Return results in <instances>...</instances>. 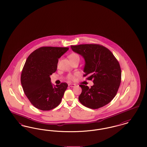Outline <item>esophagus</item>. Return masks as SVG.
<instances>
[{
  "instance_id": "34e87169",
  "label": "esophagus",
  "mask_w": 147,
  "mask_h": 147,
  "mask_svg": "<svg viewBox=\"0 0 147 147\" xmlns=\"http://www.w3.org/2000/svg\"><path fill=\"white\" fill-rule=\"evenodd\" d=\"M70 87H72V88H74V87H75L76 86V85L74 84H69L68 85Z\"/></svg>"
}]
</instances>
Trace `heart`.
<instances>
[{"label": "heart", "instance_id": "b5f03b06", "mask_svg": "<svg viewBox=\"0 0 147 147\" xmlns=\"http://www.w3.org/2000/svg\"><path fill=\"white\" fill-rule=\"evenodd\" d=\"M69 59H70V61H71V60H73V59H76V58H79V55L77 54V53H71V54H70V55L69 56ZM74 76L73 75H72V74H69L68 76V78L69 79H70V80H73V79H74Z\"/></svg>", "mask_w": 147, "mask_h": 147}]
</instances>
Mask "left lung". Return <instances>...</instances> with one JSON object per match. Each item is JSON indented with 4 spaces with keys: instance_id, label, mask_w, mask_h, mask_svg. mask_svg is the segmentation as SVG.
Segmentation results:
<instances>
[{
    "instance_id": "8db88e82",
    "label": "left lung",
    "mask_w": 147,
    "mask_h": 147,
    "mask_svg": "<svg viewBox=\"0 0 147 147\" xmlns=\"http://www.w3.org/2000/svg\"><path fill=\"white\" fill-rule=\"evenodd\" d=\"M72 51L83 57L84 76L93 80L94 85H80L82 92L79 96L82 104L96 109L108 104L115 96L121 80L119 62L112 52L102 46L85 44L71 46Z\"/></svg>"
}]
</instances>
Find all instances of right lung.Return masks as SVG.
I'll list each match as a JSON object with an SVG mask.
<instances>
[{
	"label": "right lung",
	"mask_w": 147,
	"mask_h": 147,
	"mask_svg": "<svg viewBox=\"0 0 147 147\" xmlns=\"http://www.w3.org/2000/svg\"><path fill=\"white\" fill-rule=\"evenodd\" d=\"M68 49L42 47L27 58L21 73V85L25 94L36 108L49 111L61 103L68 84L54 85L50 76L57 70L58 59Z\"/></svg>",
	"instance_id": "obj_1"
}]
</instances>
